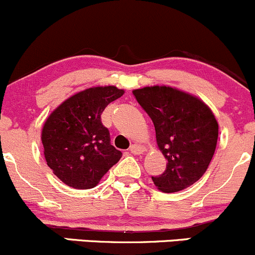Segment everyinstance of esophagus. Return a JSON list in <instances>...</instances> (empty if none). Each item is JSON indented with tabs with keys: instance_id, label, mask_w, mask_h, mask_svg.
<instances>
[{
	"instance_id": "obj_1",
	"label": "esophagus",
	"mask_w": 255,
	"mask_h": 255,
	"mask_svg": "<svg viewBox=\"0 0 255 255\" xmlns=\"http://www.w3.org/2000/svg\"><path fill=\"white\" fill-rule=\"evenodd\" d=\"M130 152L132 154H143L144 153V147L141 146V144H132L130 147Z\"/></svg>"
}]
</instances>
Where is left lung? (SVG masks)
<instances>
[{"mask_svg":"<svg viewBox=\"0 0 255 255\" xmlns=\"http://www.w3.org/2000/svg\"><path fill=\"white\" fill-rule=\"evenodd\" d=\"M152 119L158 148L166 159L153 177L164 193L179 192L198 181L209 166L218 142L219 125L209 106L176 87L154 85L132 91Z\"/></svg>","mask_w":255,"mask_h":255,"instance_id":"obj_1","label":"left lung"}]
</instances>
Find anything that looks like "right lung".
<instances>
[{
    "label": "right lung",
    "mask_w": 255,
    "mask_h": 255,
    "mask_svg": "<svg viewBox=\"0 0 255 255\" xmlns=\"http://www.w3.org/2000/svg\"><path fill=\"white\" fill-rule=\"evenodd\" d=\"M117 86H95L76 92L47 117L41 131L43 155L63 183L78 190L98 185L122 158L111 144L101 114L124 95Z\"/></svg>",
    "instance_id": "right-lung-1"
}]
</instances>
